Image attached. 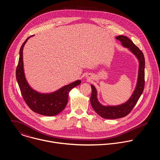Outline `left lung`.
Here are the masks:
<instances>
[{"label": "left lung", "instance_id": "8db88e82", "mask_svg": "<svg viewBox=\"0 0 160 160\" xmlns=\"http://www.w3.org/2000/svg\"><path fill=\"white\" fill-rule=\"evenodd\" d=\"M116 38L121 42L123 48H127L138 59L139 62L138 77L136 86L130 98L119 105H102L98 99V91L94 85L92 87V94L90 96V103L94 111L98 115L105 119H117L126 117L132 111L142 95L144 88V68L145 59L142 52L126 36L118 35Z\"/></svg>", "mask_w": 160, "mask_h": 160}]
</instances>
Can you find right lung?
Here are the masks:
<instances>
[{"mask_svg": "<svg viewBox=\"0 0 160 160\" xmlns=\"http://www.w3.org/2000/svg\"><path fill=\"white\" fill-rule=\"evenodd\" d=\"M32 37L33 35L27 38L20 48L19 58L16 73V80L22 98L33 111L43 116H55L65 108L71 90L80 85L81 80H77L51 93H41L32 88L25 77L22 56L25 45Z\"/></svg>", "mask_w": 160, "mask_h": 160, "instance_id": "1", "label": "right lung"}]
</instances>
